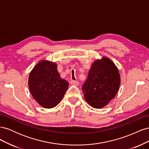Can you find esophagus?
Masks as SVG:
<instances>
[{
  "mask_svg": "<svg viewBox=\"0 0 149 149\" xmlns=\"http://www.w3.org/2000/svg\"><path fill=\"white\" fill-rule=\"evenodd\" d=\"M70 84L71 85H74V86H78L79 85V82L77 81H74V80H71L70 81Z\"/></svg>",
  "mask_w": 149,
  "mask_h": 149,
  "instance_id": "1",
  "label": "esophagus"
}]
</instances>
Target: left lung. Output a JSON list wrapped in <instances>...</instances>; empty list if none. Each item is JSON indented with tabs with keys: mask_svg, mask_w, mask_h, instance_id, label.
Wrapping results in <instances>:
<instances>
[{
	"mask_svg": "<svg viewBox=\"0 0 149 149\" xmlns=\"http://www.w3.org/2000/svg\"><path fill=\"white\" fill-rule=\"evenodd\" d=\"M120 83V76L114 63L107 57L97 60L82 86L85 100L94 108L104 107L116 96Z\"/></svg>",
	"mask_w": 149,
	"mask_h": 149,
	"instance_id": "8db88e82",
	"label": "left lung"
}]
</instances>
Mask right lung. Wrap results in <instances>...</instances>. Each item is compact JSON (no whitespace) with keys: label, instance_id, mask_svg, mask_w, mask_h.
<instances>
[{"label":"right lung","instance_id":"right-lung-1","mask_svg":"<svg viewBox=\"0 0 149 149\" xmlns=\"http://www.w3.org/2000/svg\"><path fill=\"white\" fill-rule=\"evenodd\" d=\"M69 83L61 78L57 65L42 60L30 72L29 86L35 100L47 109L56 106L63 97Z\"/></svg>","mask_w":149,"mask_h":149}]
</instances>
